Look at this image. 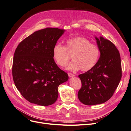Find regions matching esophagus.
Returning <instances> with one entry per match:
<instances>
[{"label":"esophagus","instance_id":"34e87169","mask_svg":"<svg viewBox=\"0 0 131 131\" xmlns=\"http://www.w3.org/2000/svg\"><path fill=\"white\" fill-rule=\"evenodd\" d=\"M68 76L69 77H74V75L72 73H68Z\"/></svg>","mask_w":131,"mask_h":131}]
</instances>
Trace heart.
<instances>
[{"mask_svg": "<svg viewBox=\"0 0 131 131\" xmlns=\"http://www.w3.org/2000/svg\"><path fill=\"white\" fill-rule=\"evenodd\" d=\"M100 53V49L96 45L82 37L67 39L66 47L61 43H57L52 49L54 61L61 67L66 66L70 58L69 54L72 55L73 61L69 63L67 69L73 71L79 69L82 72L90 70L96 65Z\"/></svg>", "mask_w": 131, "mask_h": 131, "instance_id": "obj_1", "label": "heart"}]
</instances>
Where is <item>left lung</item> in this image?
I'll use <instances>...</instances> for the list:
<instances>
[{"label": "left lung", "mask_w": 131, "mask_h": 131, "mask_svg": "<svg viewBox=\"0 0 131 131\" xmlns=\"http://www.w3.org/2000/svg\"><path fill=\"white\" fill-rule=\"evenodd\" d=\"M101 53L93 68L79 75L81 88L79 100L85 105L102 104L113 96L122 77L120 53L114 43L102 37H95Z\"/></svg>", "instance_id": "8db88e82"}]
</instances>
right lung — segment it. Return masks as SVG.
Returning <instances> with one entry per match:
<instances>
[{"label": "right lung", "mask_w": 131, "mask_h": 131, "mask_svg": "<svg viewBox=\"0 0 131 131\" xmlns=\"http://www.w3.org/2000/svg\"><path fill=\"white\" fill-rule=\"evenodd\" d=\"M65 30L46 28L23 40L15 50L13 73L15 85L31 103L47 106L58 96L59 85L68 80L52 57V49Z\"/></svg>", "instance_id": "right-lung-1"}]
</instances>
